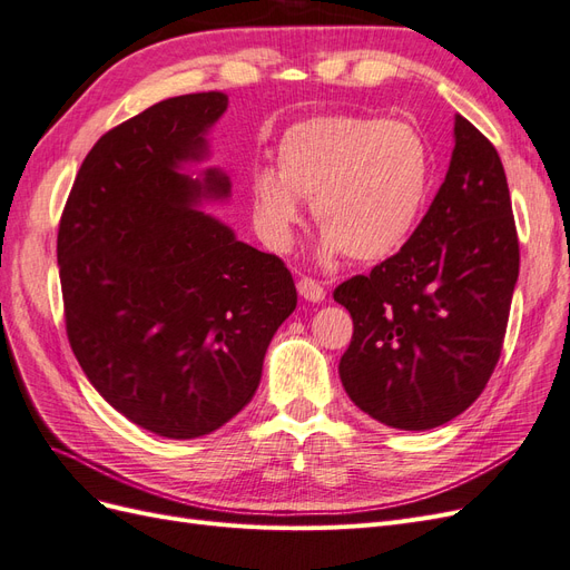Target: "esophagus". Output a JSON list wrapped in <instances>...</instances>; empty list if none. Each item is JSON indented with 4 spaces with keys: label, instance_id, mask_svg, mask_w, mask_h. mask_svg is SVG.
<instances>
[{
    "label": "esophagus",
    "instance_id": "1",
    "mask_svg": "<svg viewBox=\"0 0 570 570\" xmlns=\"http://www.w3.org/2000/svg\"><path fill=\"white\" fill-rule=\"evenodd\" d=\"M297 289H299V295L308 302H323L325 299V287L314 278H302L297 283Z\"/></svg>",
    "mask_w": 570,
    "mask_h": 570
}]
</instances>
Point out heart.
I'll return each mask as SVG.
<instances>
[{
  "label": "heart",
  "instance_id": "b5f03b06",
  "mask_svg": "<svg viewBox=\"0 0 570 570\" xmlns=\"http://www.w3.org/2000/svg\"><path fill=\"white\" fill-rule=\"evenodd\" d=\"M433 187V151L404 120L331 114L289 126L275 170L254 168V226L271 249L287 252L312 202L321 254L381 262L411 237Z\"/></svg>",
  "mask_w": 570,
  "mask_h": 570
}]
</instances>
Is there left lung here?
<instances>
[{
    "instance_id": "obj_1",
    "label": "left lung",
    "mask_w": 570,
    "mask_h": 570,
    "mask_svg": "<svg viewBox=\"0 0 570 570\" xmlns=\"http://www.w3.org/2000/svg\"><path fill=\"white\" fill-rule=\"evenodd\" d=\"M450 170L404 247L333 297L354 321L340 381L368 416L400 430L456 419L502 356L519 281V233L502 159L456 116Z\"/></svg>"
}]
</instances>
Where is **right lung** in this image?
I'll use <instances>...</instances> for the list:
<instances>
[{
    "instance_id": "right-lung-1",
    "label": "right lung",
    "mask_w": 570,
    "mask_h": 570,
    "mask_svg": "<svg viewBox=\"0 0 570 570\" xmlns=\"http://www.w3.org/2000/svg\"><path fill=\"white\" fill-rule=\"evenodd\" d=\"M223 92L159 101L85 157L57 235L66 335L88 381L140 428L170 440L214 433L254 396L268 344L295 312L283 258L197 212L223 199L216 168L193 180Z\"/></svg>"
}]
</instances>
